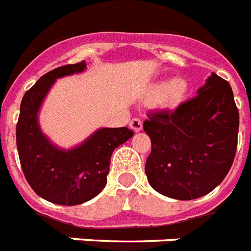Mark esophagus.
Returning a JSON list of instances; mask_svg holds the SVG:
<instances>
[{"instance_id": "34e87169", "label": "esophagus", "mask_w": 251, "mask_h": 251, "mask_svg": "<svg viewBox=\"0 0 251 251\" xmlns=\"http://www.w3.org/2000/svg\"><path fill=\"white\" fill-rule=\"evenodd\" d=\"M130 129L134 132H139L140 130L143 129V122L140 121L139 119H132L130 121Z\"/></svg>"}]
</instances>
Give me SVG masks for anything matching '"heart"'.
Instances as JSON below:
<instances>
[{
	"label": "heart",
	"mask_w": 251,
	"mask_h": 251,
	"mask_svg": "<svg viewBox=\"0 0 251 251\" xmlns=\"http://www.w3.org/2000/svg\"><path fill=\"white\" fill-rule=\"evenodd\" d=\"M187 91H188V85L183 78L173 79L168 83L160 82L153 87V93L158 94V104L169 109L178 107L184 100Z\"/></svg>",
	"instance_id": "1"
}]
</instances>
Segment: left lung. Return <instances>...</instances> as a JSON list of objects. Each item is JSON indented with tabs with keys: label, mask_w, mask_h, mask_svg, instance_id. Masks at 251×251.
Masks as SVG:
<instances>
[{
	"label": "left lung",
	"mask_w": 251,
	"mask_h": 251,
	"mask_svg": "<svg viewBox=\"0 0 251 251\" xmlns=\"http://www.w3.org/2000/svg\"><path fill=\"white\" fill-rule=\"evenodd\" d=\"M143 129L152 143L146 162L151 187L175 200L205 196L226 178L236 154L238 109L231 85L211 73L196 97L173 112L150 113Z\"/></svg>",
	"instance_id": "left-lung-1"
}]
</instances>
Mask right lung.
Masks as SVG:
<instances>
[{"mask_svg":"<svg viewBox=\"0 0 251 251\" xmlns=\"http://www.w3.org/2000/svg\"><path fill=\"white\" fill-rule=\"evenodd\" d=\"M85 69L83 60L44 75L24 94L16 125V147L26 182L46 201L67 206L86 202L103 191L113 151L134 135L127 127H101L78 146L64 150L42 132L38 112L55 81Z\"/></svg>","mask_w":251,"mask_h":251,"instance_id":"add662e5","label":"right lung"}]
</instances>
